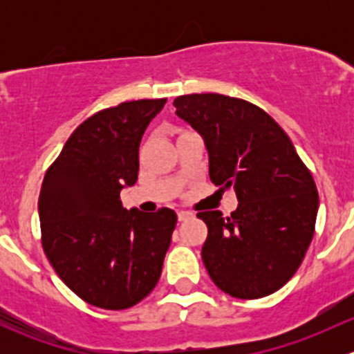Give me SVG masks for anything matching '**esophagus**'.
<instances>
[{
	"label": "esophagus",
	"instance_id": "1",
	"mask_svg": "<svg viewBox=\"0 0 354 354\" xmlns=\"http://www.w3.org/2000/svg\"><path fill=\"white\" fill-rule=\"evenodd\" d=\"M192 216H194V214L188 212V210H178V219H180V221H187V219H190Z\"/></svg>",
	"mask_w": 354,
	"mask_h": 354
}]
</instances>
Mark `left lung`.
<instances>
[{"label":"left lung","instance_id":"left-lung-1","mask_svg":"<svg viewBox=\"0 0 354 354\" xmlns=\"http://www.w3.org/2000/svg\"><path fill=\"white\" fill-rule=\"evenodd\" d=\"M202 135L214 185L233 187L231 217L203 210L202 259L221 291L241 299L272 295L295 276L315 233L319 194L286 131L259 106L221 94L174 99Z\"/></svg>","mask_w":354,"mask_h":354}]
</instances>
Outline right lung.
Returning <instances> with one entry per match:
<instances>
[{"label":"right lung","instance_id":"1","mask_svg":"<svg viewBox=\"0 0 354 354\" xmlns=\"http://www.w3.org/2000/svg\"><path fill=\"white\" fill-rule=\"evenodd\" d=\"M166 99H140L84 121L46 171L41 240L59 279L104 310L137 305L156 288L176 212L127 210L120 192L138 178L142 135Z\"/></svg>","mask_w":354,"mask_h":354}]
</instances>
